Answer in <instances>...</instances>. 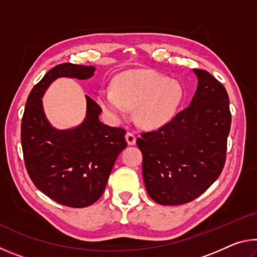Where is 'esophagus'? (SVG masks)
<instances>
[{"label": "esophagus", "instance_id": "esophagus-1", "mask_svg": "<svg viewBox=\"0 0 257 257\" xmlns=\"http://www.w3.org/2000/svg\"><path fill=\"white\" fill-rule=\"evenodd\" d=\"M125 139H127L128 145H135V144H136V136H135L134 133L128 132L127 135H125Z\"/></svg>", "mask_w": 257, "mask_h": 257}]
</instances>
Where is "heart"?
Segmentation results:
<instances>
[{
  "label": "heart",
  "instance_id": "b5f03b06",
  "mask_svg": "<svg viewBox=\"0 0 257 257\" xmlns=\"http://www.w3.org/2000/svg\"><path fill=\"white\" fill-rule=\"evenodd\" d=\"M182 90L175 80L152 71L129 72L121 76L115 90L104 88L98 102L108 114L123 118L128 108H136V118L143 127L156 129L175 115Z\"/></svg>",
  "mask_w": 257,
  "mask_h": 257
}]
</instances>
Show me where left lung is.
I'll return each instance as SVG.
<instances>
[{"instance_id":"left-lung-1","label":"left lung","mask_w":257,"mask_h":257,"mask_svg":"<svg viewBox=\"0 0 257 257\" xmlns=\"http://www.w3.org/2000/svg\"><path fill=\"white\" fill-rule=\"evenodd\" d=\"M194 72L198 85L190 105L137 138L146 190L161 205L194 201L224 167L231 125L228 93L211 73L202 69Z\"/></svg>"}]
</instances>
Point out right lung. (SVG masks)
I'll use <instances>...</instances> for the list:
<instances>
[{"label":"right lung","mask_w":257,"mask_h":257,"mask_svg":"<svg viewBox=\"0 0 257 257\" xmlns=\"http://www.w3.org/2000/svg\"><path fill=\"white\" fill-rule=\"evenodd\" d=\"M94 72L95 67L72 63L52 68L30 92L21 121V145L30 179L46 196L69 207L89 206L102 196L115 160L127 146L125 130L102 123V108L89 96L84 122L58 130L46 119L42 97L56 78L88 79Z\"/></svg>","instance_id":"1"}]
</instances>
